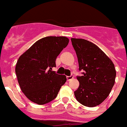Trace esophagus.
I'll return each instance as SVG.
<instances>
[{
  "label": "esophagus",
  "mask_w": 127,
  "mask_h": 127,
  "mask_svg": "<svg viewBox=\"0 0 127 127\" xmlns=\"http://www.w3.org/2000/svg\"><path fill=\"white\" fill-rule=\"evenodd\" d=\"M73 78V75H70V76H67L66 77V79H67V81H70V80L72 79Z\"/></svg>",
  "instance_id": "1"
}]
</instances>
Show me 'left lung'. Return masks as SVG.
<instances>
[{
    "label": "left lung",
    "mask_w": 127,
    "mask_h": 127,
    "mask_svg": "<svg viewBox=\"0 0 127 127\" xmlns=\"http://www.w3.org/2000/svg\"><path fill=\"white\" fill-rule=\"evenodd\" d=\"M83 75L77 77L79 82L74 92L76 99L84 106L94 107L103 103L115 83L116 71L113 62L97 46L87 40L72 38Z\"/></svg>",
    "instance_id": "1"
}]
</instances>
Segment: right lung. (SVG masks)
Listing matches in <instances>:
<instances>
[{
	"label": "right lung",
	"instance_id": "right-lung-1",
	"mask_svg": "<svg viewBox=\"0 0 127 127\" xmlns=\"http://www.w3.org/2000/svg\"><path fill=\"white\" fill-rule=\"evenodd\" d=\"M69 42L66 37H44L19 57L15 73L21 90L31 101L44 105L57 97L66 77L52 71L55 60Z\"/></svg>",
	"mask_w": 127,
	"mask_h": 127
}]
</instances>
